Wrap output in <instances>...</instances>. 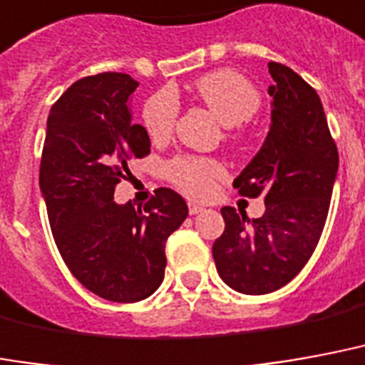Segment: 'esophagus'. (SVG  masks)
Masks as SVG:
<instances>
[{
	"label": "esophagus",
	"mask_w": 365,
	"mask_h": 365,
	"mask_svg": "<svg viewBox=\"0 0 365 365\" xmlns=\"http://www.w3.org/2000/svg\"><path fill=\"white\" fill-rule=\"evenodd\" d=\"M190 212L191 215H199V212H203V207H201V205L190 203Z\"/></svg>",
	"instance_id": "esophagus-1"
}]
</instances>
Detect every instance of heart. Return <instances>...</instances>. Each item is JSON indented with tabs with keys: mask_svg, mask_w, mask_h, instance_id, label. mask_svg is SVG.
<instances>
[{
	"mask_svg": "<svg viewBox=\"0 0 365 365\" xmlns=\"http://www.w3.org/2000/svg\"><path fill=\"white\" fill-rule=\"evenodd\" d=\"M197 100H201L218 121L234 128L253 120L261 110V94L250 79L232 69L207 73L191 85ZM180 114V102L170 88L155 93L143 106V128L153 141H166L174 133ZM226 139L236 143L240 137L228 131ZM226 172L224 164L212 156L180 155L166 164V178L190 197H207L215 183Z\"/></svg>",
	"mask_w": 365,
	"mask_h": 365,
	"instance_id": "heart-1",
	"label": "heart"
}]
</instances>
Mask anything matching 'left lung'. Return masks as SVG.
<instances>
[{"instance_id":"1","label":"left lung","mask_w":365,"mask_h":365,"mask_svg":"<svg viewBox=\"0 0 365 365\" xmlns=\"http://www.w3.org/2000/svg\"><path fill=\"white\" fill-rule=\"evenodd\" d=\"M274 85L271 129L255 158L234 180L244 197L265 199L247 218L222 207L226 228L212 244L220 279L242 294H269L298 274L317 247L339 170V150L319 94L290 67L269 63Z\"/></svg>"}]
</instances>
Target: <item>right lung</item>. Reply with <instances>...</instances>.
<instances>
[{"label":"right lung","instance_id":"obj_1","mask_svg":"<svg viewBox=\"0 0 365 365\" xmlns=\"http://www.w3.org/2000/svg\"><path fill=\"white\" fill-rule=\"evenodd\" d=\"M139 83L125 73L75 81L53 104L40 160L53 240L67 269L96 296L139 302L162 284L166 240L187 218L182 195L158 187L145 209L114 203L128 162L150 153L129 98Z\"/></svg>","mask_w":365,"mask_h":365}]
</instances>
